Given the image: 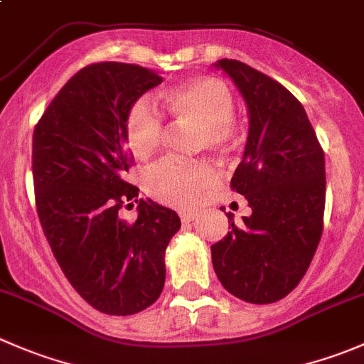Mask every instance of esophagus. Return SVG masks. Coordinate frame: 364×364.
Returning <instances> with one entry per match:
<instances>
[{
	"label": "esophagus",
	"instance_id": "34e87169",
	"mask_svg": "<svg viewBox=\"0 0 364 364\" xmlns=\"http://www.w3.org/2000/svg\"><path fill=\"white\" fill-rule=\"evenodd\" d=\"M197 218V215L196 213H190V211H185V213H181V220L185 222H192V220H196Z\"/></svg>",
	"mask_w": 364,
	"mask_h": 364
}]
</instances>
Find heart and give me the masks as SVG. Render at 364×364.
Instances as JSON below:
<instances>
[{
    "instance_id": "heart-1",
    "label": "heart",
    "mask_w": 364,
    "mask_h": 364,
    "mask_svg": "<svg viewBox=\"0 0 364 364\" xmlns=\"http://www.w3.org/2000/svg\"><path fill=\"white\" fill-rule=\"evenodd\" d=\"M167 110L181 124L199 126V147L225 151L236 139L232 122L235 100L220 80L197 76L165 92ZM126 135L133 153L147 160L160 151L165 139V126L160 112L149 100L132 105L126 117ZM217 183V172L206 164H181L165 160L146 174V190L164 204L193 208L204 193Z\"/></svg>"
}]
</instances>
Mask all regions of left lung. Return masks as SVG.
I'll use <instances>...</instances> for the list:
<instances>
[{"instance_id": "1", "label": "left lung", "mask_w": 364, "mask_h": 364, "mask_svg": "<svg viewBox=\"0 0 364 364\" xmlns=\"http://www.w3.org/2000/svg\"><path fill=\"white\" fill-rule=\"evenodd\" d=\"M231 77L249 114V135L231 186L252 213L211 245L222 287L250 304L287 297L318 247L326 208V158L297 97L238 60L213 63Z\"/></svg>"}]
</instances>
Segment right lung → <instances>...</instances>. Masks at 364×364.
<instances>
[{
	"mask_svg": "<svg viewBox=\"0 0 364 364\" xmlns=\"http://www.w3.org/2000/svg\"><path fill=\"white\" fill-rule=\"evenodd\" d=\"M160 83L146 67L92 63L63 85L33 132L44 235L74 290L107 315H135L158 301L165 250L181 228L174 210L151 199L135 200V224L119 215L139 197L124 179L132 161L126 117Z\"/></svg>",
	"mask_w": 364,
	"mask_h": 364,
	"instance_id": "right-lung-1",
	"label": "right lung"
}]
</instances>
